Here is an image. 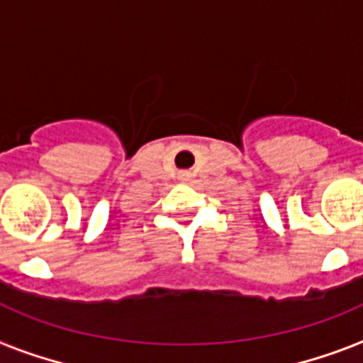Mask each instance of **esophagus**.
Wrapping results in <instances>:
<instances>
[{
    "mask_svg": "<svg viewBox=\"0 0 363 363\" xmlns=\"http://www.w3.org/2000/svg\"><path fill=\"white\" fill-rule=\"evenodd\" d=\"M185 176H187V174H182V178H185Z\"/></svg>",
    "mask_w": 363,
    "mask_h": 363,
    "instance_id": "1",
    "label": "esophagus"
}]
</instances>
